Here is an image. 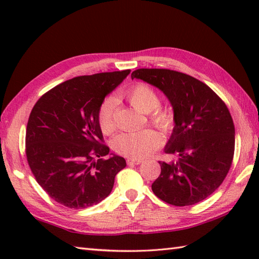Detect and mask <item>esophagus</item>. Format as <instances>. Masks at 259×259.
Here are the masks:
<instances>
[{"label":"esophagus","instance_id":"obj_1","mask_svg":"<svg viewBox=\"0 0 259 259\" xmlns=\"http://www.w3.org/2000/svg\"><path fill=\"white\" fill-rule=\"evenodd\" d=\"M142 162V160H139V159H128L126 160V163L129 164V166H134V164H140Z\"/></svg>","mask_w":259,"mask_h":259}]
</instances>
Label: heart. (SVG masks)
Returning <instances> with one entry per match:
<instances>
[{"mask_svg":"<svg viewBox=\"0 0 259 259\" xmlns=\"http://www.w3.org/2000/svg\"><path fill=\"white\" fill-rule=\"evenodd\" d=\"M135 109L142 113H150L149 119L153 124L164 133L171 131L175 125V115L168 109L159 108L160 97L156 90L146 83H137L122 95ZM117 101L108 97L102 101L98 111V122L104 135H111L117 128L115 123ZM162 136L153 129L122 133L113 140V149L120 155L133 159H144L162 145Z\"/></svg>","mask_w":259,"mask_h":259,"instance_id":"1","label":"heart"}]
</instances>
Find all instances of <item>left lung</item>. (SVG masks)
<instances>
[{
	"label": "left lung",
	"mask_w": 259,
	"mask_h": 259,
	"mask_svg": "<svg viewBox=\"0 0 259 259\" xmlns=\"http://www.w3.org/2000/svg\"><path fill=\"white\" fill-rule=\"evenodd\" d=\"M140 79L161 90L174 109L175 126L164 152L177 161H159L151 189L174 206H190L210 196L232 166L235 125L226 104L203 82L168 69H138Z\"/></svg>",
	"instance_id": "1"
}]
</instances>
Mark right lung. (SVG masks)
<instances>
[{
  "instance_id": "add662e5",
  "label": "right lung",
  "mask_w": 259,
  "mask_h": 259,
  "mask_svg": "<svg viewBox=\"0 0 259 259\" xmlns=\"http://www.w3.org/2000/svg\"><path fill=\"white\" fill-rule=\"evenodd\" d=\"M130 70L76 76L45 93L26 125L25 153L32 174L53 200L71 209L97 205L111 192L126 163L113 155L98 122V111ZM97 160L96 161L95 159Z\"/></svg>"
}]
</instances>
